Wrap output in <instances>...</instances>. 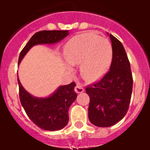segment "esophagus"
I'll list each match as a JSON object with an SVG mask.
<instances>
[{"label": "esophagus", "instance_id": "esophagus-1", "mask_svg": "<svg viewBox=\"0 0 150 150\" xmlns=\"http://www.w3.org/2000/svg\"><path fill=\"white\" fill-rule=\"evenodd\" d=\"M75 91H76V93H82V92H83L84 91V88H83V86H82V85H80L79 83H77L76 86V87H75Z\"/></svg>", "mask_w": 150, "mask_h": 150}]
</instances>
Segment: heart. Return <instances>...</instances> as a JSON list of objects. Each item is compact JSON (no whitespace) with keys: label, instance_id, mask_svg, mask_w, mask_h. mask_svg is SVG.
<instances>
[{"label":"heart","instance_id":"b5f03b06","mask_svg":"<svg viewBox=\"0 0 150 150\" xmlns=\"http://www.w3.org/2000/svg\"><path fill=\"white\" fill-rule=\"evenodd\" d=\"M64 56L71 65L81 64L80 73L86 81L95 82L104 76L109 67L112 47L107 39L93 33H83L66 43Z\"/></svg>","mask_w":150,"mask_h":150}]
</instances>
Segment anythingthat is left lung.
<instances>
[{
    "mask_svg": "<svg viewBox=\"0 0 150 150\" xmlns=\"http://www.w3.org/2000/svg\"><path fill=\"white\" fill-rule=\"evenodd\" d=\"M112 59L110 71L100 81L88 86V119L95 126L110 127L123 119L129 107L133 78L122 44L110 34Z\"/></svg>",
    "mask_w": 150,
    "mask_h": 150,
    "instance_id": "1",
    "label": "left lung"
}]
</instances>
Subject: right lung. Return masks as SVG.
Returning <instances> with one entry per match:
<instances>
[{"mask_svg":"<svg viewBox=\"0 0 150 150\" xmlns=\"http://www.w3.org/2000/svg\"><path fill=\"white\" fill-rule=\"evenodd\" d=\"M69 34L68 30H41L31 37L20 52L18 64L32 46L59 42ZM19 98L30 120L39 128L46 131H58L64 128L69 120L68 110L77 94L75 83L62 86L48 98H39L29 94L22 87L18 77Z\"/></svg>","mask_w":150,"mask_h":150,"instance_id":"1","label":"right lung"}]
</instances>
